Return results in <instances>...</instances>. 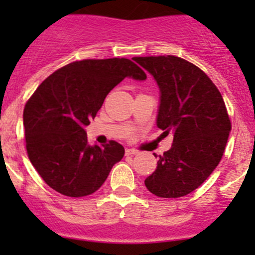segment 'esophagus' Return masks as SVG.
<instances>
[{
    "label": "esophagus",
    "mask_w": 255,
    "mask_h": 255,
    "mask_svg": "<svg viewBox=\"0 0 255 255\" xmlns=\"http://www.w3.org/2000/svg\"><path fill=\"white\" fill-rule=\"evenodd\" d=\"M126 155H132V154H138V150L136 149H132V148H128V149L125 150Z\"/></svg>",
    "instance_id": "34e87169"
}]
</instances>
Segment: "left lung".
I'll return each instance as SVG.
<instances>
[{
    "mask_svg": "<svg viewBox=\"0 0 255 255\" xmlns=\"http://www.w3.org/2000/svg\"><path fill=\"white\" fill-rule=\"evenodd\" d=\"M161 91L157 126L173 134L170 150L144 181L159 198H180L199 188L224 155L231 121L224 98L204 71L176 56L134 57Z\"/></svg>",
    "mask_w": 255,
    "mask_h": 255,
    "instance_id": "left-lung-1",
    "label": "left lung"
}]
</instances>
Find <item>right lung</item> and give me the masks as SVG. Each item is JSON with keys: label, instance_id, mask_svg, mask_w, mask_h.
<instances>
[{"label": "right lung", "instance_id": "1", "mask_svg": "<svg viewBox=\"0 0 255 255\" xmlns=\"http://www.w3.org/2000/svg\"><path fill=\"white\" fill-rule=\"evenodd\" d=\"M125 78L147 75L129 58L75 61L44 79L24 107L26 152L47 185L66 197L93 194L125 149L115 140L89 145L84 128Z\"/></svg>", "mask_w": 255, "mask_h": 255}]
</instances>
